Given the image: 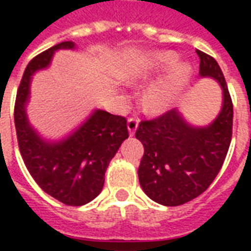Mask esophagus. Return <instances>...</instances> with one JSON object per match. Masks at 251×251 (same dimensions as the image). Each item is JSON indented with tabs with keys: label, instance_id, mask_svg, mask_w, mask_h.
Returning <instances> with one entry per match:
<instances>
[{
	"label": "esophagus",
	"instance_id": "obj_1",
	"mask_svg": "<svg viewBox=\"0 0 251 251\" xmlns=\"http://www.w3.org/2000/svg\"><path fill=\"white\" fill-rule=\"evenodd\" d=\"M137 127H138V120H137V118H133V117H130V118L127 120V129H129L130 136H133V134L136 133Z\"/></svg>",
	"mask_w": 251,
	"mask_h": 251
}]
</instances>
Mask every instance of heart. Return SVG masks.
Masks as SVG:
<instances>
[{
	"label": "heart",
	"instance_id": "1",
	"mask_svg": "<svg viewBox=\"0 0 251 251\" xmlns=\"http://www.w3.org/2000/svg\"><path fill=\"white\" fill-rule=\"evenodd\" d=\"M177 60L174 52H153L137 59L136 62L124 74V79L127 83H142L151 80L158 74L172 67ZM191 79V67L185 63H179L171 68V71L153 83L144 94L147 104L153 110H164L169 107L188 87Z\"/></svg>",
	"mask_w": 251,
	"mask_h": 251
}]
</instances>
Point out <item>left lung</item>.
<instances>
[{
  "instance_id": "1",
  "label": "left lung",
  "mask_w": 251,
  "mask_h": 251,
  "mask_svg": "<svg viewBox=\"0 0 251 251\" xmlns=\"http://www.w3.org/2000/svg\"><path fill=\"white\" fill-rule=\"evenodd\" d=\"M199 75L221 84L223 103L207 126H192L177 109L141 121L136 138L144 145L138 180L144 192L163 205L184 204L208 188L219 174L232 136V102L216 60L196 50Z\"/></svg>"
}]
</instances>
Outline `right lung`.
I'll use <instances>...</instances> for the list:
<instances>
[{
    "label": "right lung",
    "instance_id": "add662e5",
    "mask_svg": "<svg viewBox=\"0 0 251 251\" xmlns=\"http://www.w3.org/2000/svg\"><path fill=\"white\" fill-rule=\"evenodd\" d=\"M74 48L72 41H63L30 60L16 97L14 125L23 160L40 188L64 204L83 205L100 194L104 172L129 137L126 118L95 110L72 134L51 142L30 126L25 110L32 75L50 66L55 51Z\"/></svg>",
    "mask_w": 251,
    "mask_h": 251
}]
</instances>
